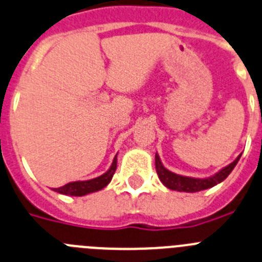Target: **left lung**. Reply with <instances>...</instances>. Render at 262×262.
<instances>
[{"label": "left lung", "instance_id": "left-lung-1", "mask_svg": "<svg viewBox=\"0 0 262 262\" xmlns=\"http://www.w3.org/2000/svg\"><path fill=\"white\" fill-rule=\"evenodd\" d=\"M239 159L240 155L232 162V163L228 164L227 167H225L222 171H219L218 173H215L214 176L207 179H194L187 178V176L176 175L173 172L164 168L162 162H160L159 157H158V154H155V168H157V173L158 176H159L160 181H162L167 188H169V189L179 190V192H200V190L214 187V185H216L218 183L225 180V179L230 175L231 171L234 169V167L236 166Z\"/></svg>", "mask_w": 262, "mask_h": 262}]
</instances>
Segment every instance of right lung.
Segmentation results:
<instances>
[{
    "label": "right lung",
    "instance_id": "right-lung-1",
    "mask_svg": "<svg viewBox=\"0 0 262 262\" xmlns=\"http://www.w3.org/2000/svg\"><path fill=\"white\" fill-rule=\"evenodd\" d=\"M116 168H117V155L115 157L114 163H112L111 168L108 169L105 173H103L102 176H99V178L96 179H91V180H87V181H73V183H68L65 184L63 187L55 188V190L56 192L61 193V194H69V195H84V194H89V193L98 192V190L107 187L108 183L112 180V176H114Z\"/></svg>",
    "mask_w": 262,
    "mask_h": 262
}]
</instances>
